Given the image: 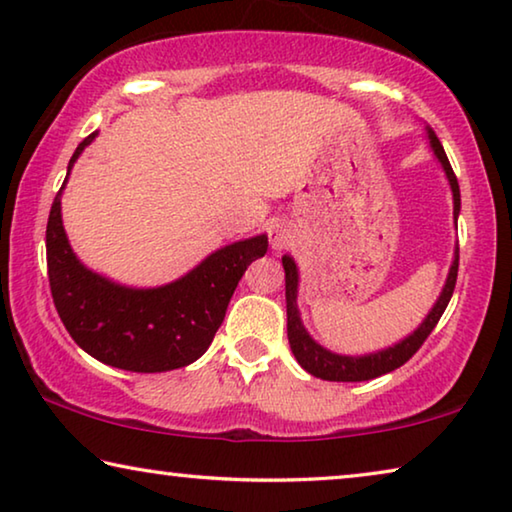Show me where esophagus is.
I'll return each instance as SVG.
<instances>
[{"instance_id": "34e87169", "label": "esophagus", "mask_w": 512, "mask_h": 512, "mask_svg": "<svg viewBox=\"0 0 512 512\" xmlns=\"http://www.w3.org/2000/svg\"><path fill=\"white\" fill-rule=\"evenodd\" d=\"M267 235H270V245L274 251L286 249L293 242V233H290V226L286 222H272L270 229H267Z\"/></svg>"}]
</instances>
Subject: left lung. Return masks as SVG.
<instances>
[{
	"mask_svg": "<svg viewBox=\"0 0 512 512\" xmlns=\"http://www.w3.org/2000/svg\"><path fill=\"white\" fill-rule=\"evenodd\" d=\"M428 139L432 151H435L437 160L442 162V167L446 171L448 185H451L453 192V217L458 219L460 215V185L458 178L453 174L451 162L444 153L442 141L437 139L435 132L428 128ZM458 261H460V251H455V261L448 270V277L444 283L442 295L432 306V311L426 316V320L421 322V327L416 329L414 334H410L403 341L393 345V348L373 352V355H364V357H345V355H336V352H329L327 348H322L306 332L302 320H300V311H297V265L290 256H283V270H286V313H288V343L290 350H293L295 359L300 361V366L306 373L320 377V380H329V382H364V380H373V377H380L384 373L396 371L414 357V352L421 348L423 341L430 336L432 329L442 318V313L446 311L448 302H451V295L455 290V279H458Z\"/></svg>",
	"mask_w": 512,
	"mask_h": 512,
	"instance_id": "obj_1",
	"label": "left lung"
}]
</instances>
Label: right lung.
Here are the masks:
<instances>
[{
	"label": "right lung",
	"instance_id": "1",
	"mask_svg": "<svg viewBox=\"0 0 512 512\" xmlns=\"http://www.w3.org/2000/svg\"><path fill=\"white\" fill-rule=\"evenodd\" d=\"M93 139L96 132L77 146L68 171ZM61 190L45 231L47 279L73 341L102 364L132 373L174 371L199 359L224 322L249 263L265 256L267 235L217 249L167 286L125 288L77 261L61 222Z\"/></svg>",
	"mask_w": 512,
	"mask_h": 512
}]
</instances>
